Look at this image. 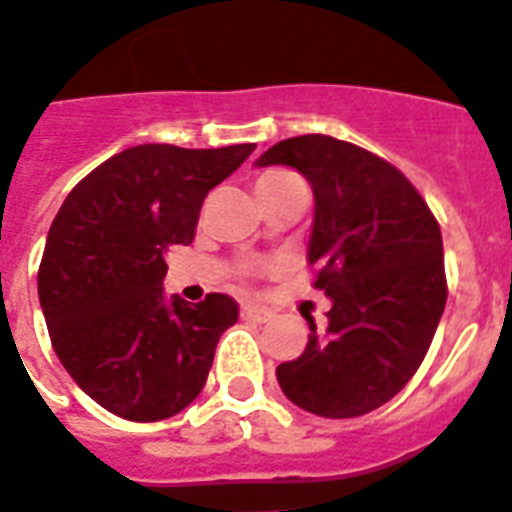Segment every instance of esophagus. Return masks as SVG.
<instances>
[{"label":"esophagus","mask_w":512,"mask_h":512,"mask_svg":"<svg viewBox=\"0 0 512 512\" xmlns=\"http://www.w3.org/2000/svg\"><path fill=\"white\" fill-rule=\"evenodd\" d=\"M242 318H247V321H255V323H265L270 318V313L257 305H242Z\"/></svg>","instance_id":"esophagus-1"}]
</instances>
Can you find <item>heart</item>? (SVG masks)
Wrapping results in <instances>:
<instances>
[{
	"mask_svg": "<svg viewBox=\"0 0 512 512\" xmlns=\"http://www.w3.org/2000/svg\"><path fill=\"white\" fill-rule=\"evenodd\" d=\"M289 178H297V176H294V173H289V170H265L263 176L257 178L255 189H265V186L281 184V181H289Z\"/></svg>",
	"mask_w": 512,
	"mask_h": 512,
	"instance_id": "heart-1",
	"label": "heart"
}]
</instances>
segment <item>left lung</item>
<instances>
[{"label": "left lung", "mask_w": 512, "mask_h": 512, "mask_svg": "<svg viewBox=\"0 0 512 512\" xmlns=\"http://www.w3.org/2000/svg\"><path fill=\"white\" fill-rule=\"evenodd\" d=\"M257 165H292L313 186L307 263L331 297L326 331L305 315L307 347L278 365V384L323 418L371 413L421 368L444 313L439 223L402 170L350 141L294 136Z\"/></svg>", "instance_id": "left-lung-1"}]
</instances>
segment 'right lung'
<instances>
[{"mask_svg": "<svg viewBox=\"0 0 512 512\" xmlns=\"http://www.w3.org/2000/svg\"><path fill=\"white\" fill-rule=\"evenodd\" d=\"M255 144H139L81 178L49 228L39 302L70 378L110 413L152 423L197 400L215 344L239 318L228 294H162L165 252L191 244L207 191Z\"/></svg>", "mask_w": 512, "mask_h": 512, "instance_id": "1", "label": "right lung"}]
</instances>
